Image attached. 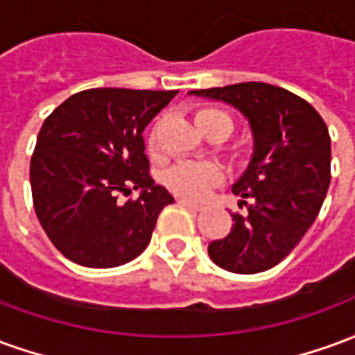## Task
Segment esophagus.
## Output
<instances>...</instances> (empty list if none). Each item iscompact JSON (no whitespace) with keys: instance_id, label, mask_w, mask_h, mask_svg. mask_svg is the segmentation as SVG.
<instances>
[{"instance_id":"esophagus-1","label":"esophagus","mask_w":355,"mask_h":355,"mask_svg":"<svg viewBox=\"0 0 355 355\" xmlns=\"http://www.w3.org/2000/svg\"><path fill=\"white\" fill-rule=\"evenodd\" d=\"M178 203H180L182 207L193 209V211H201V209H203V205H200V203H193V201L190 200H178Z\"/></svg>"}]
</instances>
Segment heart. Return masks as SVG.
<instances>
[{
    "label": "heart",
    "mask_w": 355,
    "mask_h": 355,
    "mask_svg": "<svg viewBox=\"0 0 355 355\" xmlns=\"http://www.w3.org/2000/svg\"><path fill=\"white\" fill-rule=\"evenodd\" d=\"M193 119L201 131L211 139H228L234 131V119L230 114L216 108L196 110ZM163 117H155L146 132V148L150 155H157L162 150ZM224 178L223 167L215 162H180L165 173V184L171 192L188 200H203L211 188L220 184Z\"/></svg>",
    "instance_id": "1"
}]
</instances>
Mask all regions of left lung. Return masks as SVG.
I'll list each match as a JSON object with an SVG mask.
<instances>
[{"label": "left lung", "instance_id": "8db88e82", "mask_svg": "<svg viewBox=\"0 0 355 355\" xmlns=\"http://www.w3.org/2000/svg\"><path fill=\"white\" fill-rule=\"evenodd\" d=\"M249 119L254 152L232 192L245 213H232L228 236L209 243L216 266L234 274L274 268L298 245L320 213L331 182V137L310 102L262 81L198 89Z\"/></svg>", "mask_w": 355, "mask_h": 355}]
</instances>
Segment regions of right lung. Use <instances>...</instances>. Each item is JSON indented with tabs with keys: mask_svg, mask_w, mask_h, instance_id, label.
<instances>
[{
	"mask_svg": "<svg viewBox=\"0 0 355 355\" xmlns=\"http://www.w3.org/2000/svg\"><path fill=\"white\" fill-rule=\"evenodd\" d=\"M178 91L87 89L42 125L30 162L37 220L68 261L114 268L137 259L173 203L150 177L142 131ZM140 189L137 200L116 201Z\"/></svg>",
	"mask_w": 355,
	"mask_h": 355,
	"instance_id": "add662e5",
	"label": "right lung"
}]
</instances>
